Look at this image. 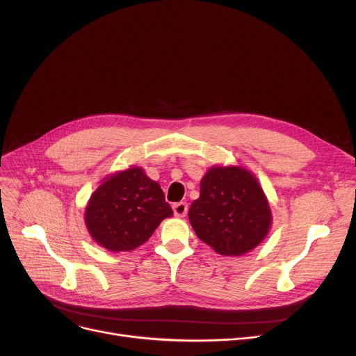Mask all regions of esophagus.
<instances>
[{"label": "esophagus", "mask_w": 356, "mask_h": 356, "mask_svg": "<svg viewBox=\"0 0 356 356\" xmlns=\"http://www.w3.org/2000/svg\"><path fill=\"white\" fill-rule=\"evenodd\" d=\"M173 212L177 218H183L186 216V213H188V203L186 202H179V203H175L173 204Z\"/></svg>", "instance_id": "esophagus-1"}]
</instances>
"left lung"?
I'll return each instance as SVG.
<instances>
[{"label":"left lung","mask_w":356,"mask_h":356,"mask_svg":"<svg viewBox=\"0 0 356 356\" xmlns=\"http://www.w3.org/2000/svg\"><path fill=\"white\" fill-rule=\"evenodd\" d=\"M197 238L225 257L258 247L273 225L270 202L245 165L215 164L200 180V195L189 209Z\"/></svg>","instance_id":"obj_1"}]
</instances>
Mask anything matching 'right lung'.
<instances>
[{
  "label": "right lung",
  "mask_w": 356,
  "mask_h": 356,
  "mask_svg": "<svg viewBox=\"0 0 356 356\" xmlns=\"http://www.w3.org/2000/svg\"><path fill=\"white\" fill-rule=\"evenodd\" d=\"M172 216L160 184L140 165L106 175L90 195L83 215L90 238L112 252L138 248L163 219Z\"/></svg>",
  "instance_id": "1"
}]
</instances>
